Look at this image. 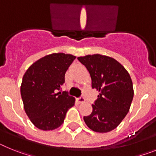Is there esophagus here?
Here are the masks:
<instances>
[{
	"mask_svg": "<svg viewBox=\"0 0 156 156\" xmlns=\"http://www.w3.org/2000/svg\"><path fill=\"white\" fill-rule=\"evenodd\" d=\"M77 101H78L79 104H82V103L85 102V98H84L83 97H79V98L77 99Z\"/></svg>",
	"mask_w": 156,
	"mask_h": 156,
	"instance_id": "obj_1",
	"label": "esophagus"
}]
</instances>
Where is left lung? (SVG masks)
Segmentation results:
<instances>
[{"mask_svg":"<svg viewBox=\"0 0 156 156\" xmlns=\"http://www.w3.org/2000/svg\"><path fill=\"white\" fill-rule=\"evenodd\" d=\"M78 59L90 74L93 89L100 93L92 104L93 112L84 116V121L94 132H110L129 111L133 98L130 75L121 63L107 55H87Z\"/></svg>","mask_w":156,"mask_h":156,"instance_id":"obj_1","label":"left lung"}]
</instances>
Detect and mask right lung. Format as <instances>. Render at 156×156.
Returning <instances> with one entry per match:
<instances>
[{"label":"right lung","mask_w":156,"mask_h":156,"mask_svg":"<svg viewBox=\"0 0 156 156\" xmlns=\"http://www.w3.org/2000/svg\"><path fill=\"white\" fill-rule=\"evenodd\" d=\"M76 56L52 53L41 58L23 77L20 93L26 114L31 122L42 130H52L63 124L75 99L59 91L65 73Z\"/></svg>","instance_id":"right-lung-1"}]
</instances>
